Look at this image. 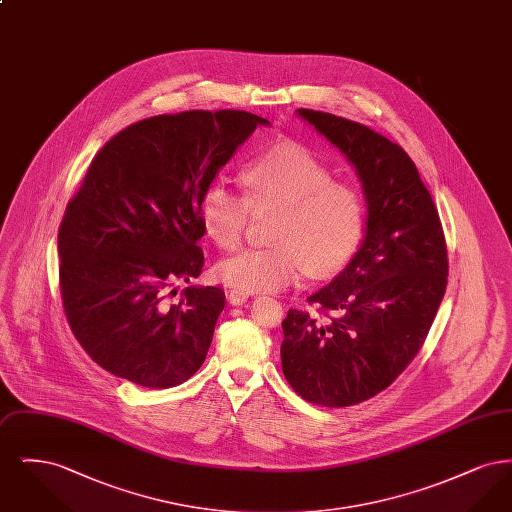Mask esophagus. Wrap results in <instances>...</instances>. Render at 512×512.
Masks as SVG:
<instances>
[{"mask_svg": "<svg viewBox=\"0 0 512 512\" xmlns=\"http://www.w3.org/2000/svg\"><path fill=\"white\" fill-rule=\"evenodd\" d=\"M226 297H228V301H230L232 305H242V303H245V301L249 299V293L240 292V290H228Z\"/></svg>", "mask_w": 512, "mask_h": 512, "instance_id": "obj_1", "label": "esophagus"}]
</instances>
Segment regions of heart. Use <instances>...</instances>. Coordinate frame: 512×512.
Listing matches in <instances>:
<instances>
[{
    "mask_svg": "<svg viewBox=\"0 0 512 512\" xmlns=\"http://www.w3.org/2000/svg\"><path fill=\"white\" fill-rule=\"evenodd\" d=\"M244 194L226 180L209 184L201 199L205 234L222 247L242 244L253 215L272 211L268 240L220 261L215 274L240 292H278L307 270L328 276L355 255L365 232V199L305 147L280 144L247 163Z\"/></svg>",
    "mask_w": 512,
    "mask_h": 512,
    "instance_id": "heart-1",
    "label": "heart"
}]
</instances>
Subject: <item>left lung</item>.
Instances as JSON below:
<instances>
[{
  "instance_id": "obj_1",
  "label": "left lung",
  "mask_w": 512,
  "mask_h": 512,
  "mask_svg": "<svg viewBox=\"0 0 512 512\" xmlns=\"http://www.w3.org/2000/svg\"><path fill=\"white\" fill-rule=\"evenodd\" d=\"M355 167L366 234L351 263L282 322V370L322 407H349L386 390L424 345L447 288L438 209L405 149L365 124L299 109Z\"/></svg>"
}]
</instances>
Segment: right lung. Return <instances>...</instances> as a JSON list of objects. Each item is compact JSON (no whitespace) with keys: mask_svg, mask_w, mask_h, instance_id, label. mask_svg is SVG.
Here are the masks:
<instances>
[{"mask_svg":"<svg viewBox=\"0 0 512 512\" xmlns=\"http://www.w3.org/2000/svg\"><path fill=\"white\" fill-rule=\"evenodd\" d=\"M257 124L270 122L236 109L157 115L99 149L57 247L67 322L103 370L165 390L203 365L224 292L172 297L203 267V194Z\"/></svg>","mask_w":512,"mask_h":512,"instance_id":"1","label":"right lung"}]
</instances>
